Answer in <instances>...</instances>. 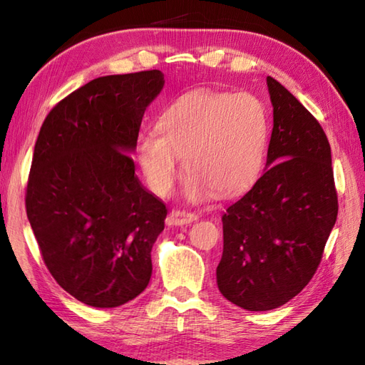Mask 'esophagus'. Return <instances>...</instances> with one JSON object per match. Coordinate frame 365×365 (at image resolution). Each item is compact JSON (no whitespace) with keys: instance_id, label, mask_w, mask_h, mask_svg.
Instances as JSON below:
<instances>
[{"instance_id":"obj_1","label":"esophagus","mask_w":365,"mask_h":365,"mask_svg":"<svg viewBox=\"0 0 365 365\" xmlns=\"http://www.w3.org/2000/svg\"><path fill=\"white\" fill-rule=\"evenodd\" d=\"M197 216L195 213L185 212V210H173L169 213V221L174 226H183V224H190L192 221H196Z\"/></svg>"}]
</instances>
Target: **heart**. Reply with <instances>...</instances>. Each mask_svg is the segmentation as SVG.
Here are the masks:
<instances>
[{"label":"heart","instance_id":"obj_1","mask_svg":"<svg viewBox=\"0 0 365 365\" xmlns=\"http://www.w3.org/2000/svg\"><path fill=\"white\" fill-rule=\"evenodd\" d=\"M269 143V114L252 94L195 91L175 98L157 122V133L136 141V161L150 190L168 196L185 157L187 196L202 200L216 191L234 196L257 182Z\"/></svg>","mask_w":365,"mask_h":365}]
</instances>
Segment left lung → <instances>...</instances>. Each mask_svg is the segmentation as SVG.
<instances>
[{"label":"left lung","instance_id":"8db88e82","mask_svg":"<svg viewBox=\"0 0 365 365\" xmlns=\"http://www.w3.org/2000/svg\"><path fill=\"white\" fill-rule=\"evenodd\" d=\"M273 131L267 168L222 215L216 268L222 297L246 311H271L304 289L337 220L331 147L322 125L267 76Z\"/></svg>","mask_w":365,"mask_h":365}]
</instances>
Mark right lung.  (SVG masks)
Here are the masks:
<instances>
[{
  "label": "right lung",
  "mask_w": 365,
  "mask_h": 365,
  "mask_svg": "<svg viewBox=\"0 0 365 365\" xmlns=\"http://www.w3.org/2000/svg\"><path fill=\"white\" fill-rule=\"evenodd\" d=\"M160 71L100 76L53 108L38 131L26 215L46 268L73 298L118 307L144 292L166 205L135 174Z\"/></svg>",
  "instance_id": "obj_1"
}]
</instances>
